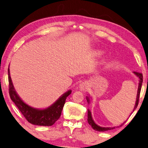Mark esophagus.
I'll use <instances>...</instances> for the list:
<instances>
[{"instance_id": "1", "label": "esophagus", "mask_w": 148, "mask_h": 148, "mask_svg": "<svg viewBox=\"0 0 148 148\" xmlns=\"http://www.w3.org/2000/svg\"><path fill=\"white\" fill-rule=\"evenodd\" d=\"M80 87L81 89H85V88H87V84L86 83H82L80 85Z\"/></svg>"}]
</instances>
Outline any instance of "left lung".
<instances>
[{
  "label": "left lung",
  "instance_id": "obj_1",
  "mask_svg": "<svg viewBox=\"0 0 148 148\" xmlns=\"http://www.w3.org/2000/svg\"><path fill=\"white\" fill-rule=\"evenodd\" d=\"M136 75L140 79V83H139V87H138V95H137V99H136V105L134 106V111L135 109L137 108V106L138 105V103H139V99H140V91H141V88H142V82H143V75L141 73H138V72H134ZM87 101L88 102V99H87ZM88 122L90 126H92V128L96 131H99V132H104V131H107V130H112L115 128H103V127H101L99 126L98 125L95 123L94 121L92 119L91 116V113H90V110H88Z\"/></svg>",
  "mask_w": 148,
  "mask_h": 148
}]
</instances>
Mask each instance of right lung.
I'll list each match as a JSON object with an SVG mask.
<instances>
[{
    "label": "right lung",
    "mask_w": 148,
    "mask_h": 148,
    "mask_svg": "<svg viewBox=\"0 0 148 148\" xmlns=\"http://www.w3.org/2000/svg\"><path fill=\"white\" fill-rule=\"evenodd\" d=\"M8 85L9 95L10 99L14 103L17 108L19 109L29 123L38 125V126H52L60 119L61 111L64 106L67 97L71 94V90H68L63 94L55 103L51 106L44 110H38L30 107L25 104L16 92L14 88L12 81L10 76V70L8 69Z\"/></svg>",
    "instance_id": "obj_1"
}]
</instances>
